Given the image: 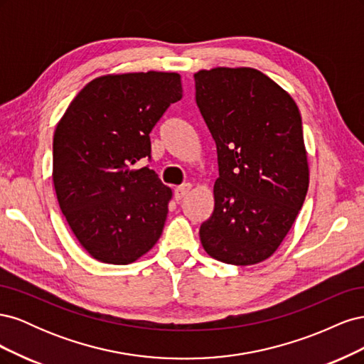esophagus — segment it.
Returning a JSON list of instances; mask_svg holds the SVG:
<instances>
[{
  "instance_id": "esophagus-1",
  "label": "esophagus",
  "mask_w": 364,
  "mask_h": 364,
  "mask_svg": "<svg viewBox=\"0 0 364 364\" xmlns=\"http://www.w3.org/2000/svg\"><path fill=\"white\" fill-rule=\"evenodd\" d=\"M190 190H191V183H182L181 186H178V188L174 190V197H176V200H181L182 197H185L186 194L190 193Z\"/></svg>"
}]
</instances>
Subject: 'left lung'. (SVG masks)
I'll return each mask as SVG.
<instances>
[{"label":"left lung","mask_w":364,"mask_h":364,"mask_svg":"<svg viewBox=\"0 0 364 364\" xmlns=\"http://www.w3.org/2000/svg\"><path fill=\"white\" fill-rule=\"evenodd\" d=\"M194 82L218 162L214 211L199 232L202 246L226 264H258L279 247L308 191L299 109L253 68L202 70Z\"/></svg>","instance_id":"1"}]
</instances>
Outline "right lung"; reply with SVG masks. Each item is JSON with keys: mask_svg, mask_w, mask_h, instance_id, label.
<instances>
[{"mask_svg": "<svg viewBox=\"0 0 364 364\" xmlns=\"http://www.w3.org/2000/svg\"><path fill=\"white\" fill-rule=\"evenodd\" d=\"M182 98L176 73L97 77L75 95L53 138V182L79 243L106 264H130L159 240L171 190L149 167L150 132Z\"/></svg>", "mask_w": 364, "mask_h": 364, "instance_id": "obj_1", "label": "right lung"}]
</instances>
